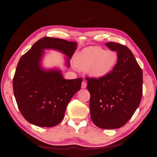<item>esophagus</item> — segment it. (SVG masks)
<instances>
[{
    "label": "esophagus",
    "mask_w": 157,
    "mask_h": 157,
    "mask_svg": "<svg viewBox=\"0 0 157 157\" xmlns=\"http://www.w3.org/2000/svg\"><path fill=\"white\" fill-rule=\"evenodd\" d=\"M81 87H82V89H85V88H86V82H82Z\"/></svg>",
    "instance_id": "1"
}]
</instances>
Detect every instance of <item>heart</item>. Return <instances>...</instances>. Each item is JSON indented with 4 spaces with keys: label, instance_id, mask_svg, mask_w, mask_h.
Here are the masks:
<instances>
[{
    "label": "heart",
    "instance_id": "heart-1",
    "mask_svg": "<svg viewBox=\"0 0 157 157\" xmlns=\"http://www.w3.org/2000/svg\"><path fill=\"white\" fill-rule=\"evenodd\" d=\"M118 55L113 50L106 51L99 46H89L82 49L75 57V65L81 70L88 71L94 78L108 75L115 67Z\"/></svg>",
    "mask_w": 157,
    "mask_h": 157
}]
</instances>
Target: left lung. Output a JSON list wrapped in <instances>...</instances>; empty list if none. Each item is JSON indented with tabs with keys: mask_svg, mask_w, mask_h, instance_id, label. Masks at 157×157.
<instances>
[{
	"mask_svg": "<svg viewBox=\"0 0 157 157\" xmlns=\"http://www.w3.org/2000/svg\"><path fill=\"white\" fill-rule=\"evenodd\" d=\"M106 46L116 51L113 70L102 78L87 79L92 121L102 129L120 128L136 111L143 94V72L128 48L108 42Z\"/></svg>",
	"mask_w": 157,
	"mask_h": 157,
	"instance_id": "1",
	"label": "left lung"
}]
</instances>
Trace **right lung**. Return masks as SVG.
<instances>
[{
  "label": "right lung",
  "instance_id": "1",
  "mask_svg": "<svg viewBox=\"0 0 157 157\" xmlns=\"http://www.w3.org/2000/svg\"><path fill=\"white\" fill-rule=\"evenodd\" d=\"M77 47V42L46 36L21 57L13 78V89L18 107L30 123L52 127L62 121L68 102L80 90L82 79H66L62 71L44 68L41 62L45 50H55L65 55L69 68Z\"/></svg>",
  "mask_w": 157,
  "mask_h": 157
}]
</instances>
